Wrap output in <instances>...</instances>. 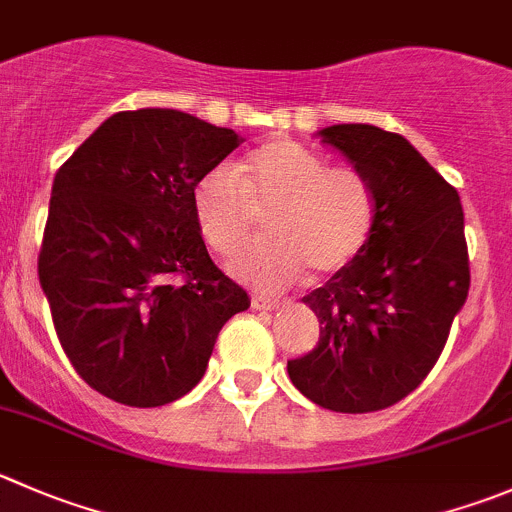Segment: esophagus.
Listing matches in <instances>:
<instances>
[{
    "instance_id": "34e87169",
    "label": "esophagus",
    "mask_w": 512,
    "mask_h": 512,
    "mask_svg": "<svg viewBox=\"0 0 512 512\" xmlns=\"http://www.w3.org/2000/svg\"><path fill=\"white\" fill-rule=\"evenodd\" d=\"M250 302L255 310H277V307H280V300H275V297H265V295H252Z\"/></svg>"
}]
</instances>
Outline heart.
Wrapping results in <instances>:
<instances>
[{"instance_id": "obj_1", "label": "heart", "mask_w": 512, "mask_h": 512, "mask_svg": "<svg viewBox=\"0 0 512 512\" xmlns=\"http://www.w3.org/2000/svg\"><path fill=\"white\" fill-rule=\"evenodd\" d=\"M197 230L217 255H232L265 212L270 237L230 262L232 272L262 290H277L312 267L320 275L350 265L375 227L370 180L350 165H327L295 140L265 142L225 170L207 172L192 192Z\"/></svg>"}]
</instances>
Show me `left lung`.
Instances as JSON below:
<instances>
[{"mask_svg":"<svg viewBox=\"0 0 512 512\" xmlns=\"http://www.w3.org/2000/svg\"><path fill=\"white\" fill-rule=\"evenodd\" d=\"M317 137L365 172L377 212L360 255L302 297L320 320V340L287 372L320 408L372 413L425 380L468 300L463 205L403 135L332 124Z\"/></svg>","mask_w":512,"mask_h":512,"instance_id":"obj_1","label":"left lung"}]
</instances>
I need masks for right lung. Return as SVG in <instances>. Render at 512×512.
Here are the masks:
<instances>
[{
    "label": "right lung",
    "mask_w": 512,
    "mask_h": 512,
    "mask_svg": "<svg viewBox=\"0 0 512 512\" xmlns=\"http://www.w3.org/2000/svg\"><path fill=\"white\" fill-rule=\"evenodd\" d=\"M242 137L180 109L117 112L54 175L39 285L89 388L160 408L202 380L250 297L207 255L192 192Z\"/></svg>",
    "instance_id": "add662e5"
}]
</instances>
